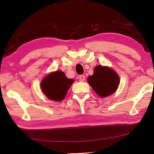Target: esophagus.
<instances>
[{
	"label": "esophagus",
	"instance_id": "esophagus-1",
	"mask_svg": "<svg viewBox=\"0 0 154 154\" xmlns=\"http://www.w3.org/2000/svg\"><path fill=\"white\" fill-rule=\"evenodd\" d=\"M79 81H81V82H83V81H84L85 80V77L83 75H79Z\"/></svg>",
	"mask_w": 154,
	"mask_h": 154
}]
</instances>
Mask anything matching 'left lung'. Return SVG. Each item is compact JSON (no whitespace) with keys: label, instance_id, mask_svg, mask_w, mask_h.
Here are the masks:
<instances>
[{"label":"left lung","instance_id":"left-lung-1","mask_svg":"<svg viewBox=\"0 0 154 154\" xmlns=\"http://www.w3.org/2000/svg\"><path fill=\"white\" fill-rule=\"evenodd\" d=\"M87 82L98 95L104 98L115 92L120 79L119 75L112 68L97 65L94 69L93 75L88 77Z\"/></svg>","mask_w":154,"mask_h":154}]
</instances>
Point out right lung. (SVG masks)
I'll list each match as a JSON object with an SVG mask.
<instances>
[{
  "instance_id": "1",
  "label": "right lung",
  "mask_w": 154,
  "mask_h": 154,
  "mask_svg": "<svg viewBox=\"0 0 154 154\" xmlns=\"http://www.w3.org/2000/svg\"><path fill=\"white\" fill-rule=\"evenodd\" d=\"M74 80L68 79L61 71H56L45 76L41 82V89L49 99L60 102L63 100Z\"/></svg>"
}]
</instances>
